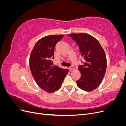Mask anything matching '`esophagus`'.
Returning a JSON list of instances; mask_svg holds the SVG:
<instances>
[{
	"label": "esophagus",
	"instance_id": "34e87169",
	"mask_svg": "<svg viewBox=\"0 0 126 126\" xmlns=\"http://www.w3.org/2000/svg\"><path fill=\"white\" fill-rule=\"evenodd\" d=\"M69 69L70 70H74L75 69V67L73 66H71V67H70L69 68Z\"/></svg>",
	"mask_w": 126,
	"mask_h": 126
}]
</instances>
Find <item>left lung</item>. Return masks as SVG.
I'll return each mask as SVG.
<instances>
[{"mask_svg":"<svg viewBox=\"0 0 126 126\" xmlns=\"http://www.w3.org/2000/svg\"><path fill=\"white\" fill-rule=\"evenodd\" d=\"M68 35L78 44L85 59L82 65L78 67L81 78L76 81L77 85L85 91H93L100 85L106 72L107 59L104 49L94 37L88 33Z\"/></svg>","mask_w":126,"mask_h":126,"instance_id":"left-lung-1","label":"left lung"}]
</instances>
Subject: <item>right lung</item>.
<instances>
[{
	"label": "right lung",
	"instance_id": "obj_1",
	"mask_svg": "<svg viewBox=\"0 0 126 126\" xmlns=\"http://www.w3.org/2000/svg\"><path fill=\"white\" fill-rule=\"evenodd\" d=\"M63 35L45 36L38 41L32 51L29 66L37 85L48 93H54L62 86L68 69L53 66L54 49Z\"/></svg>",
	"mask_w": 126,
	"mask_h": 126
}]
</instances>
